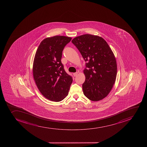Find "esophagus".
Instances as JSON below:
<instances>
[{"mask_svg": "<svg viewBox=\"0 0 147 147\" xmlns=\"http://www.w3.org/2000/svg\"><path fill=\"white\" fill-rule=\"evenodd\" d=\"M78 74V72L74 73H73V75H74V77H76V76H77Z\"/></svg>", "mask_w": 147, "mask_h": 147, "instance_id": "34e87169", "label": "esophagus"}]
</instances>
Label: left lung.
<instances>
[{
    "instance_id": "left-lung-1",
    "label": "left lung",
    "mask_w": 147,
    "mask_h": 147,
    "mask_svg": "<svg viewBox=\"0 0 147 147\" xmlns=\"http://www.w3.org/2000/svg\"><path fill=\"white\" fill-rule=\"evenodd\" d=\"M71 42L87 62L83 70L84 94L92 101L102 100L109 94L116 80L117 67L115 55L106 41L97 35L86 34Z\"/></svg>"
}]
</instances>
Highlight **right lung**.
I'll use <instances>...</instances> for the list:
<instances>
[{
	"instance_id": "obj_1",
	"label": "right lung",
	"mask_w": 147,
	"mask_h": 147,
	"mask_svg": "<svg viewBox=\"0 0 147 147\" xmlns=\"http://www.w3.org/2000/svg\"><path fill=\"white\" fill-rule=\"evenodd\" d=\"M71 39L61 35L47 37L41 42L35 53L34 80L42 94L51 101L60 102L65 98L72 82L61 61L63 50Z\"/></svg>"
}]
</instances>
